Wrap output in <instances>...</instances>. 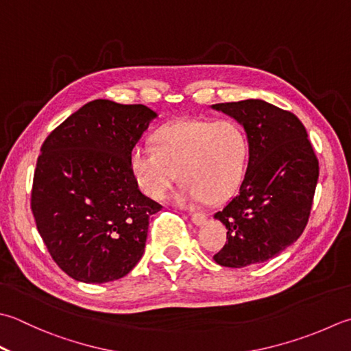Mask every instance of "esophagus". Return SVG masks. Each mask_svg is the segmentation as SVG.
<instances>
[{"label":"esophagus","instance_id":"34e87169","mask_svg":"<svg viewBox=\"0 0 351 351\" xmlns=\"http://www.w3.org/2000/svg\"><path fill=\"white\" fill-rule=\"evenodd\" d=\"M191 222H193L196 226L205 225V222H207V216L202 215V213H195V215H191Z\"/></svg>","mask_w":351,"mask_h":351}]
</instances>
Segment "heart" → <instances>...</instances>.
I'll use <instances>...</instances> for the list:
<instances>
[{
	"label": "heart",
	"mask_w": 351,
	"mask_h": 351,
	"mask_svg": "<svg viewBox=\"0 0 351 351\" xmlns=\"http://www.w3.org/2000/svg\"><path fill=\"white\" fill-rule=\"evenodd\" d=\"M248 135L232 120H187L161 126L154 147L135 146L129 169L144 195L162 201L178 181L176 202L217 204L234 190L248 161Z\"/></svg>",
	"instance_id": "obj_1"
}]
</instances>
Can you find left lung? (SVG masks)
Segmentation results:
<instances>
[{
	"label": "left lung",
	"instance_id": "8db88e82",
	"mask_svg": "<svg viewBox=\"0 0 351 351\" xmlns=\"http://www.w3.org/2000/svg\"><path fill=\"white\" fill-rule=\"evenodd\" d=\"M211 109L242 125L250 161L239 193L217 211L226 226L215 262L245 267L277 257L304 231L319 167L306 128L297 115L265 100L217 103Z\"/></svg>",
	"mask_w": 351,
	"mask_h": 351
}]
</instances>
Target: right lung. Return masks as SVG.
Here are the masks:
<instances>
[{
  "label": "right lung",
  "instance_id": "right-lung-1",
  "mask_svg": "<svg viewBox=\"0 0 351 351\" xmlns=\"http://www.w3.org/2000/svg\"><path fill=\"white\" fill-rule=\"evenodd\" d=\"M156 117L144 105L99 99L44 141L32 211L48 252L71 278L108 283L143 257L149 219L162 207L138 190L129 155Z\"/></svg>",
  "mask_w": 351,
  "mask_h": 351
}]
</instances>
